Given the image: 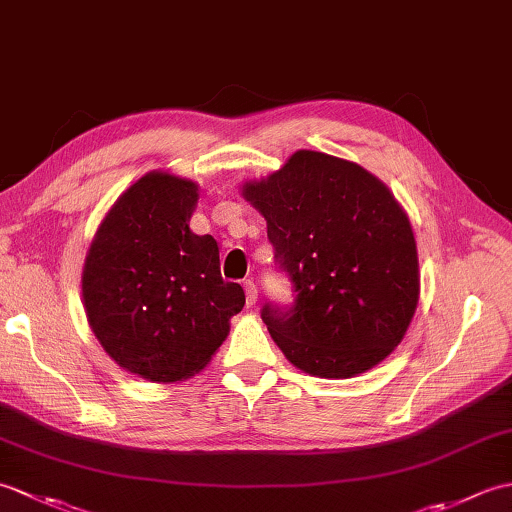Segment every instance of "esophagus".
I'll return each instance as SVG.
<instances>
[{
    "label": "esophagus",
    "instance_id": "34e87169",
    "mask_svg": "<svg viewBox=\"0 0 512 512\" xmlns=\"http://www.w3.org/2000/svg\"><path fill=\"white\" fill-rule=\"evenodd\" d=\"M244 290H246V306H255L257 303V286L253 279L244 281Z\"/></svg>",
    "mask_w": 512,
    "mask_h": 512
}]
</instances>
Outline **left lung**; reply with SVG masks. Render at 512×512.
Here are the masks:
<instances>
[{
	"instance_id": "1",
	"label": "left lung",
	"mask_w": 512,
	"mask_h": 512,
	"mask_svg": "<svg viewBox=\"0 0 512 512\" xmlns=\"http://www.w3.org/2000/svg\"><path fill=\"white\" fill-rule=\"evenodd\" d=\"M266 217L295 301L262 308L301 372L352 378L394 352L418 306V250L407 213L356 162L301 149L273 176L244 184Z\"/></svg>"
}]
</instances>
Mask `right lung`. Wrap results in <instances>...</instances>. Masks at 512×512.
<instances>
[{
    "instance_id": "1",
    "label": "right lung",
    "mask_w": 512,
    "mask_h": 512,
    "mask_svg": "<svg viewBox=\"0 0 512 512\" xmlns=\"http://www.w3.org/2000/svg\"><path fill=\"white\" fill-rule=\"evenodd\" d=\"M198 184L149 171L114 202L83 266V306L103 350L151 383L198 374L244 308L220 248L189 228Z\"/></svg>"
}]
</instances>
